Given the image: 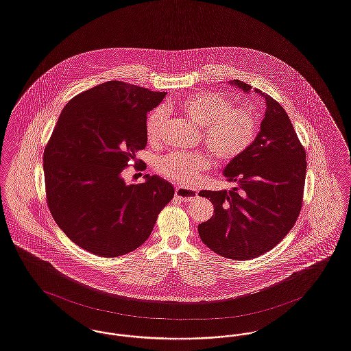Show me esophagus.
<instances>
[{"label": "esophagus", "mask_w": 351, "mask_h": 351, "mask_svg": "<svg viewBox=\"0 0 351 351\" xmlns=\"http://www.w3.org/2000/svg\"><path fill=\"white\" fill-rule=\"evenodd\" d=\"M175 195L178 198L182 199L184 202H189V201H193L197 197L196 191H192V189H186V188H182V186H178L175 189Z\"/></svg>", "instance_id": "1"}]
</instances>
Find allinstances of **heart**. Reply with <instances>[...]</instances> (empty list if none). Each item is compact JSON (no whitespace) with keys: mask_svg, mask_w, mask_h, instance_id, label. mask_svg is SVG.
<instances>
[{"mask_svg":"<svg viewBox=\"0 0 351 351\" xmlns=\"http://www.w3.org/2000/svg\"><path fill=\"white\" fill-rule=\"evenodd\" d=\"M180 111L201 130L204 146L219 163L235 162L252 146L258 132V119L250 107H234V101L214 91L198 93L180 103ZM166 112L156 110L147 117L146 137L156 143L162 137ZM210 167L204 153H172L159 158L155 169L172 182L192 185Z\"/></svg>","mask_w":351,"mask_h":351,"instance_id":"1","label":"heart"}]
</instances>
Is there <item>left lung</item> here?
<instances>
[{
	"mask_svg": "<svg viewBox=\"0 0 351 351\" xmlns=\"http://www.w3.org/2000/svg\"><path fill=\"white\" fill-rule=\"evenodd\" d=\"M231 84L250 93L252 86L234 80ZM265 98L267 111L250 150L227 165L231 191H202L214 205L209 221L198 225L202 243L230 260H251L273 250L302 210L306 182V150L294 126L276 99Z\"/></svg>",
	"mask_w": 351,
	"mask_h": 351,
	"instance_id": "8db88e82",
	"label": "left lung"
}]
</instances>
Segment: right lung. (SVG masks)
Instances as JSON below:
<instances>
[{
  "mask_svg": "<svg viewBox=\"0 0 351 351\" xmlns=\"http://www.w3.org/2000/svg\"><path fill=\"white\" fill-rule=\"evenodd\" d=\"M167 93L108 81L64 107L44 154L47 205L64 234L84 251L117 257L150 237L175 195L159 176L126 185L121 172L147 143L146 119Z\"/></svg>",
  "mask_w": 351,
  "mask_h": 351,
  "instance_id": "add662e5",
  "label": "right lung"
}]
</instances>
